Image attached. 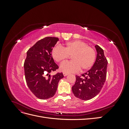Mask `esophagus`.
<instances>
[{"mask_svg":"<svg viewBox=\"0 0 129 129\" xmlns=\"http://www.w3.org/2000/svg\"><path fill=\"white\" fill-rule=\"evenodd\" d=\"M63 75H64V76H67V75H68V73H64V72H63Z\"/></svg>","mask_w":129,"mask_h":129,"instance_id":"1","label":"esophagus"}]
</instances>
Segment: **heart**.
I'll return each mask as SVG.
<instances>
[{
	"instance_id": "1",
	"label": "heart",
	"mask_w": 129,
	"mask_h": 129,
	"mask_svg": "<svg viewBox=\"0 0 129 129\" xmlns=\"http://www.w3.org/2000/svg\"><path fill=\"white\" fill-rule=\"evenodd\" d=\"M52 56L57 62L62 63L72 56V61L65 62L60 66L61 71L64 73L84 72L90 69L95 63L96 52L87 44L80 40L66 43L63 48L59 46L54 47Z\"/></svg>"
}]
</instances>
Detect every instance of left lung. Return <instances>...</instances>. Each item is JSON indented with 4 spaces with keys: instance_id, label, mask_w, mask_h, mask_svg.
I'll use <instances>...</instances> for the list:
<instances>
[{
    "instance_id": "obj_1",
    "label": "left lung",
    "mask_w": 129,
    "mask_h": 129,
    "mask_svg": "<svg viewBox=\"0 0 129 129\" xmlns=\"http://www.w3.org/2000/svg\"><path fill=\"white\" fill-rule=\"evenodd\" d=\"M97 54L96 60L90 69L81 76L76 75L75 83L72 91L75 97L82 100H89L101 91L107 77L108 61L103 50L95 46Z\"/></svg>"
}]
</instances>
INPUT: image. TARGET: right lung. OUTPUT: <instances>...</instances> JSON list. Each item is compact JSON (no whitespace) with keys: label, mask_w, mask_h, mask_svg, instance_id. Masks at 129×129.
Masks as SVG:
<instances>
[{"label":"right lung","mask_w":129,"mask_h":129,"mask_svg":"<svg viewBox=\"0 0 129 129\" xmlns=\"http://www.w3.org/2000/svg\"><path fill=\"white\" fill-rule=\"evenodd\" d=\"M58 40L57 38L46 37L27 52L24 64L26 81L30 90L39 99L52 97L55 94L58 82L64 77L62 73L57 72L52 76L49 74L58 68L51 53Z\"/></svg>","instance_id":"add662e5"}]
</instances>
